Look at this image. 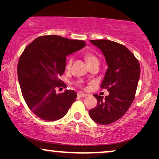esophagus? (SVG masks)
Instances as JSON below:
<instances>
[{
	"mask_svg": "<svg viewBox=\"0 0 159 159\" xmlns=\"http://www.w3.org/2000/svg\"><path fill=\"white\" fill-rule=\"evenodd\" d=\"M78 96H79V97H86V96H87V94L83 93L82 92H78Z\"/></svg>",
	"mask_w": 159,
	"mask_h": 159,
	"instance_id": "34e87169",
	"label": "esophagus"
}]
</instances>
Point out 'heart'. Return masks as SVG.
Segmentation results:
<instances>
[{
    "mask_svg": "<svg viewBox=\"0 0 159 159\" xmlns=\"http://www.w3.org/2000/svg\"><path fill=\"white\" fill-rule=\"evenodd\" d=\"M85 60L87 61V64H90V63L95 61H98L97 57L93 54H91V53H87L85 54ZM72 63H73V57H69L68 60H67L66 65V69H70L72 65Z\"/></svg>",
    "mask_w": 159,
    "mask_h": 159,
    "instance_id": "obj_1",
    "label": "heart"
}]
</instances>
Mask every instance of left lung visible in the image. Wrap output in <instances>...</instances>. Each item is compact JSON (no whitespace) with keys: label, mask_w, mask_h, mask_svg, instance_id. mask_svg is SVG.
Here are the masks:
<instances>
[{"label":"left lung","mask_w":159,"mask_h":159,"mask_svg":"<svg viewBox=\"0 0 159 159\" xmlns=\"http://www.w3.org/2000/svg\"><path fill=\"white\" fill-rule=\"evenodd\" d=\"M101 50L107 69L101 87L107 89L108 96L95 94L97 106L89 111L91 119L107 125L121 118L134 101L140 78L139 62L123 45L107 39L90 40Z\"/></svg>","instance_id":"1"}]
</instances>
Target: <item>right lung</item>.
Returning <instances> with one entry per match:
<instances>
[{"label":"right lung","mask_w":159,"mask_h":159,"mask_svg":"<svg viewBox=\"0 0 159 159\" xmlns=\"http://www.w3.org/2000/svg\"><path fill=\"white\" fill-rule=\"evenodd\" d=\"M85 46L83 40L48 35L36 38L24 50L18 63V78L27 106L40 119H61L75 101L74 90L57 93L56 90L66 87L60 79L66 56Z\"/></svg>","instance_id":"add662e5"}]
</instances>
